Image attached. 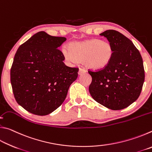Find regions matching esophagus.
Returning a JSON list of instances; mask_svg holds the SVG:
<instances>
[{
	"instance_id": "esophagus-1",
	"label": "esophagus",
	"mask_w": 152,
	"mask_h": 152,
	"mask_svg": "<svg viewBox=\"0 0 152 152\" xmlns=\"http://www.w3.org/2000/svg\"><path fill=\"white\" fill-rule=\"evenodd\" d=\"M84 73H86V70H84V68H80L79 69V71H78L79 75H81V74H83Z\"/></svg>"
}]
</instances>
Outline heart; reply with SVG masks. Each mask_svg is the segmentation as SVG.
<instances>
[{
    "mask_svg": "<svg viewBox=\"0 0 152 152\" xmlns=\"http://www.w3.org/2000/svg\"><path fill=\"white\" fill-rule=\"evenodd\" d=\"M62 53L66 60L71 63L83 61L87 68L101 70L107 68L111 61L113 49L109 42L92 39L71 43L69 48H62Z\"/></svg>",
    "mask_w": 152,
    "mask_h": 152,
    "instance_id": "heart-1",
    "label": "heart"
}]
</instances>
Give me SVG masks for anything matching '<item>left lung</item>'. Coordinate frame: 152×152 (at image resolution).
<instances>
[{"mask_svg":"<svg viewBox=\"0 0 152 152\" xmlns=\"http://www.w3.org/2000/svg\"><path fill=\"white\" fill-rule=\"evenodd\" d=\"M113 49V58L107 68L88 71L92 77L90 94L94 101L117 110L129 106L140 96L145 80L143 60L133 42L115 30L100 34Z\"/></svg>","mask_w":152,"mask_h":152,"instance_id":"obj_1","label":"left lung"}]
</instances>
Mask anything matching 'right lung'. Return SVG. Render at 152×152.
Masks as SVG:
<instances>
[{
	"label": "right lung",
	"instance_id": "add662e5",
	"mask_svg": "<svg viewBox=\"0 0 152 152\" xmlns=\"http://www.w3.org/2000/svg\"><path fill=\"white\" fill-rule=\"evenodd\" d=\"M66 40L39 31L19 46L11 69L17 103L34 115H47L63 103L78 68L66 66L58 48Z\"/></svg>",
	"mask_w": 152,
	"mask_h": 152
}]
</instances>
